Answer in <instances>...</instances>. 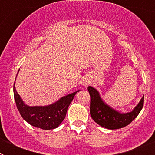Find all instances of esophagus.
Wrapping results in <instances>:
<instances>
[{"label":"esophagus","mask_w":155,"mask_h":155,"mask_svg":"<svg viewBox=\"0 0 155 155\" xmlns=\"http://www.w3.org/2000/svg\"><path fill=\"white\" fill-rule=\"evenodd\" d=\"M90 82L88 80H83V82H82V85L84 86V87H87V86L89 85Z\"/></svg>","instance_id":"esophagus-1"}]
</instances>
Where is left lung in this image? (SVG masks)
I'll return each mask as SVG.
<instances>
[{"mask_svg": "<svg viewBox=\"0 0 155 155\" xmlns=\"http://www.w3.org/2000/svg\"><path fill=\"white\" fill-rule=\"evenodd\" d=\"M87 90L91 97L90 114L91 118L96 124L106 129L116 130L129 125L143 108V96L133 111L126 113H120L105 103L95 88L89 86Z\"/></svg>", "mask_w": 155, "mask_h": 155, "instance_id": "1", "label": "left lung"}]
</instances>
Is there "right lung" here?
<instances>
[{"instance_id":"obj_1","label":"right lung","mask_w":155,"mask_h":155,"mask_svg":"<svg viewBox=\"0 0 155 155\" xmlns=\"http://www.w3.org/2000/svg\"><path fill=\"white\" fill-rule=\"evenodd\" d=\"M14 84V97L21 117L30 125L42 130H53L60 126L66 116L70 104L76 93L79 91L65 95L61 98L46 106H28L25 105L18 94Z\"/></svg>"}]
</instances>
